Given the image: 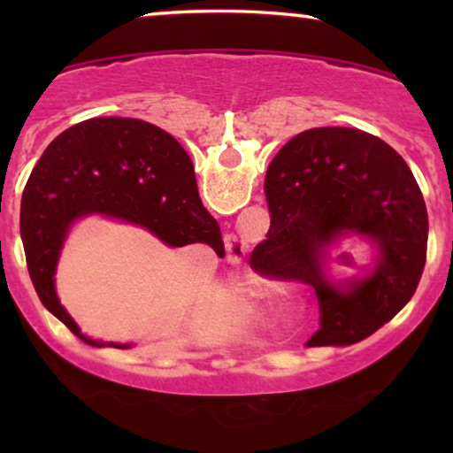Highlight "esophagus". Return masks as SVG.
I'll return each instance as SVG.
<instances>
[{
    "instance_id": "obj_1",
    "label": "esophagus",
    "mask_w": 453,
    "mask_h": 453,
    "mask_svg": "<svg viewBox=\"0 0 453 453\" xmlns=\"http://www.w3.org/2000/svg\"><path fill=\"white\" fill-rule=\"evenodd\" d=\"M226 247H228V257L237 259L239 256H243L245 253V241L239 239L237 234H233V237L226 239Z\"/></svg>"
}]
</instances>
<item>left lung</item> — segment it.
<instances>
[{"label":"left lung","instance_id":"1","mask_svg":"<svg viewBox=\"0 0 453 453\" xmlns=\"http://www.w3.org/2000/svg\"><path fill=\"white\" fill-rule=\"evenodd\" d=\"M264 191L270 250L253 268L315 288L319 330L309 346L361 342L412 299L426 262L429 216L417 179L392 146L352 127L307 129L272 160ZM349 234L364 239L365 251L357 260L341 254L339 263L357 272L332 285L323 250Z\"/></svg>","mask_w":453,"mask_h":453}]
</instances>
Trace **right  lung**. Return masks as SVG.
I'll list each match as a JSON object with an SVG mask.
<instances>
[{"label":"right lung","mask_w":453,"mask_h":453,"mask_svg":"<svg viewBox=\"0 0 453 453\" xmlns=\"http://www.w3.org/2000/svg\"><path fill=\"white\" fill-rule=\"evenodd\" d=\"M86 214L134 222L166 245L206 243L216 253L225 251L219 222L197 194L191 158L171 134L127 117H96L65 129L30 173L20 237L41 303L90 346L103 342L80 332L61 307L53 280L70 225Z\"/></svg>","instance_id":"add662e5"}]
</instances>
